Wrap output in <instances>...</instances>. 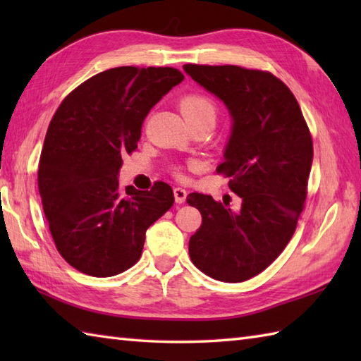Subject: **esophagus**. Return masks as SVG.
<instances>
[{
	"label": "esophagus",
	"instance_id": "1",
	"mask_svg": "<svg viewBox=\"0 0 361 361\" xmlns=\"http://www.w3.org/2000/svg\"><path fill=\"white\" fill-rule=\"evenodd\" d=\"M173 197L176 203H185L188 197V190L185 188H175L173 189Z\"/></svg>",
	"mask_w": 361,
	"mask_h": 361
}]
</instances>
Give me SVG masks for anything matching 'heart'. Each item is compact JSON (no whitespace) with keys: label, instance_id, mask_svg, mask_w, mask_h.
I'll return each mask as SVG.
<instances>
[{"label":"heart","instance_id":"1","mask_svg":"<svg viewBox=\"0 0 361 361\" xmlns=\"http://www.w3.org/2000/svg\"><path fill=\"white\" fill-rule=\"evenodd\" d=\"M181 113L185 116H194V114H202V113H212L216 114V105L211 101V99L204 96H186L180 104Z\"/></svg>","mask_w":361,"mask_h":361}]
</instances>
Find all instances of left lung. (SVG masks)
I'll return each instance as SVG.
<instances>
[{
  "label": "left lung",
  "mask_w": 361,
  "mask_h": 361,
  "mask_svg": "<svg viewBox=\"0 0 361 361\" xmlns=\"http://www.w3.org/2000/svg\"><path fill=\"white\" fill-rule=\"evenodd\" d=\"M183 70L225 104L231 133L217 172L240 197V209L192 192L202 214L189 239L197 268L224 282L264 271L287 247L301 216L313 161L309 127L293 93L273 74L240 66L185 65Z\"/></svg>",
  "instance_id": "obj_1"
}]
</instances>
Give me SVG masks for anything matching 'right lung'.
<instances>
[{"mask_svg":"<svg viewBox=\"0 0 361 361\" xmlns=\"http://www.w3.org/2000/svg\"><path fill=\"white\" fill-rule=\"evenodd\" d=\"M183 79L175 68H111L83 82L54 114L38 190L56 247L75 270L96 278L128 270L145 231L173 204L167 183L124 192L118 176L145 116Z\"/></svg>","mask_w":361,"mask_h":361,"instance_id":"add662e5","label":"right lung"}]
</instances>
